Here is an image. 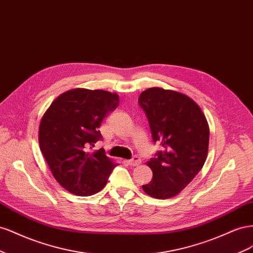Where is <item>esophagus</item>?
Instances as JSON below:
<instances>
[{
  "mask_svg": "<svg viewBox=\"0 0 253 253\" xmlns=\"http://www.w3.org/2000/svg\"><path fill=\"white\" fill-rule=\"evenodd\" d=\"M127 163L129 165H132V167H135V165H139L141 163V159L139 157L134 156L132 159H130V160H128Z\"/></svg>",
  "mask_w": 253,
  "mask_h": 253,
  "instance_id": "1",
  "label": "esophagus"
}]
</instances>
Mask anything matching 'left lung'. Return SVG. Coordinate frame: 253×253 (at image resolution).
Wrapping results in <instances>:
<instances>
[{"instance_id": "left-lung-1", "label": "left lung", "mask_w": 253, "mask_h": 253, "mask_svg": "<svg viewBox=\"0 0 253 253\" xmlns=\"http://www.w3.org/2000/svg\"><path fill=\"white\" fill-rule=\"evenodd\" d=\"M139 105L154 143L163 147L147 163L153 180L143 190L158 199L174 197L204 167L210 136L208 122L193 99L175 91L147 89L141 93Z\"/></svg>"}]
</instances>
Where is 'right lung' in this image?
Instances as JSON below:
<instances>
[{"instance_id": "add662e5", "label": "right lung", "mask_w": 253, "mask_h": 253, "mask_svg": "<svg viewBox=\"0 0 253 253\" xmlns=\"http://www.w3.org/2000/svg\"><path fill=\"white\" fill-rule=\"evenodd\" d=\"M119 100L108 91L74 89L57 97L43 115L40 149L57 182L70 193L90 196L107 184L115 164L104 148L89 149L103 140L99 126Z\"/></svg>"}]
</instances>
